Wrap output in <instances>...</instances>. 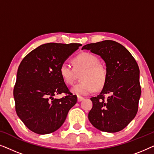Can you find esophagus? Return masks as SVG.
I'll list each match as a JSON object with an SVG mask.
<instances>
[{
	"mask_svg": "<svg viewBox=\"0 0 154 154\" xmlns=\"http://www.w3.org/2000/svg\"><path fill=\"white\" fill-rule=\"evenodd\" d=\"M84 100L83 97H78V102H81V101H83Z\"/></svg>",
	"mask_w": 154,
	"mask_h": 154,
	"instance_id": "esophagus-1",
	"label": "esophagus"
}]
</instances>
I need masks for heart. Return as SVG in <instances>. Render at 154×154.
<instances>
[{
    "instance_id": "heart-1",
    "label": "heart",
    "mask_w": 154,
    "mask_h": 154,
    "mask_svg": "<svg viewBox=\"0 0 154 154\" xmlns=\"http://www.w3.org/2000/svg\"><path fill=\"white\" fill-rule=\"evenodd\" d=\"M73 66L64 62L60 66V74L64 82L71 85L76 79V72L84 71L81 75V83L75 85L71 92L78 96H85L92 93L96 88L104 87L107 79V71L100 63L95 54L90 52H82L73 59Z\"/></svg>"
}]
</instances>
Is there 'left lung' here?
Instances as JSON below:
<instances>
[{"label": "left lung", "instance_id": "8db88e82", "mask_svg": "<svg viewBox=\"0 0 154 154\" xmlns=\"http://www.w3.org/2000/svg\"><path fill=\"white\" fill-rule=\"evenodd\" d=\"M82 50L100 55L106 63L107 71L102 92L90 98L92 108L88 119L101 131H121L133 120L138 111L141 86L137 63L123 45L110 40L87 44ZM106 94L109 96L105 99Z\"/></svg>", "mask_w": 154, "mask_h": 154}]
</instances>
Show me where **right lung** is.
<instances>
[{"label":"right lung","instance_id":"obj_1","mask_svg":"<svg viewBox=\"0 0 154 154\" xmlns=\"http://www.w3.org/2000/svg\"><path fill=\"white\" fill-rule=\"evenodd\" d=\"M81 44L50 43L29 52L21 62L13 94L19 118L31 131L52 133L66 120L77 102L60 74V66ZM65 93L61 99L56 94Z\"/></svg>","mask_w":154,"mask_h":154}]
</instances>
